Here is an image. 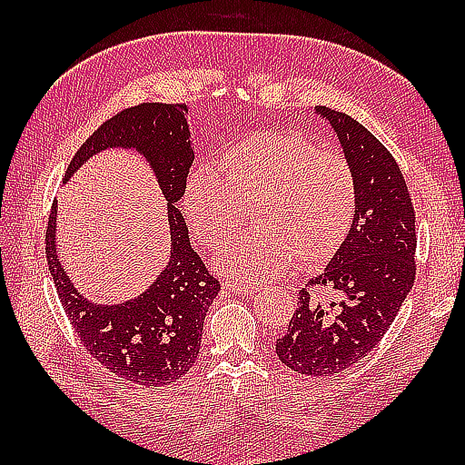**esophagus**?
I'll return each instance as SVG.
<instances>
[{
    "label": "esophagus",
    "instance_id": "esophagus-1",
    "mask_svg": "<svg viewBox=\"0 0 465 465\" xmlns=\"http://www.w3.org/2000/svg\"><path fill=\"white\" fill-rule=\"evenodd\" d=\"M223 290L233 292V293H240V295H253L255 292H258V288H255V285L233 283V282H223Z\"/></svg>",
    "mask_w": 465,
    "mask_h": 465
}]
</instances>
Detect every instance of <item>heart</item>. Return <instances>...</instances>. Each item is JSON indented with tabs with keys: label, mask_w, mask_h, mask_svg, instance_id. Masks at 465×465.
Returning a JSON list of instances; mask_svg holds the SVG:
<instances>
[{
	"label": "heart",
	"mask_w": 465,
	"mask_h": 465,
	"mask_svg": "<svg viewBox=\"0 0 465 465\" xmlns=\"http://www.w3.org/2000/svg\"><path fill=\"white\" fill-rule=\"evenodd\" d=\"M252 205L253 232L217 260V270L243 283L278 278L295 258L315 265L350 232L355 180L345 157L315 150L292 132H258L227 145L217 175L195 170L182 207L197 242L217 252L232 240Z\"/></svg>",
	"instance_id": "1"
}]
</instances>
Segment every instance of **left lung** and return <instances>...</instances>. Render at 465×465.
Instances as JSON below:
<instances>
[{
  "label": "left lung",
  "mask_w": 465,
  "mask_h": 465,
  "mask_svg": "<svg viewBox=\"0 0 465 465\" xmlns=\"http://www.w3.org/2000/svg\"><path fill=\"white\" fill-rule=\"evenodd\" d=\"M331 127L355 180L353 220L343 243L313 285L318 302L298 293L288 333L275 341L280 361L298 373L328 378L358 363L388 331L413 288L416 213L400 165L381 142L348 114L315 105Z\"/></svg>",
  "instance_id": "8db88e82"
}]
</instances>
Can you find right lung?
Returning <instances> with one entry per match:
<instances>
[{
	"mask_svg": "<svg viewBox=\"0 0 465 465\" xmlns=\"http://www.w3.org/2000/svg\"><path fill=\"white\" fill-rule=\"evenodd\" d=\"M105 150L134 152L150 165L167 202L170 258L165 268L137 298L120 303L87 300L59 262L57 202L49 213L45 233L47 268L85 350L117 378L160 388L180 380L195 363L205 313L222 290L193 252L183 215L175 207L195 157L187 107L142 104L114 115L77 150L64 183L87 160Z\"/></svg>",
	"mask_w": 465,
	"mask_h": 465,
	"instance_id": "add662e5",
	"label": "right lung"
}]
</instances>
